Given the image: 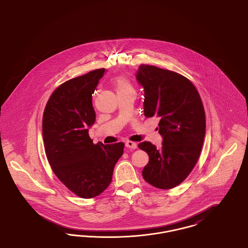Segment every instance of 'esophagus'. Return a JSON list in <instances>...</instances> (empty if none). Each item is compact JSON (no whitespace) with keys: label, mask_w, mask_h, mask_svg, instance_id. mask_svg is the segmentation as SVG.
<instances>
[{"label":"esophagus","mask_w":248,"mask_h":248,"mask_svg":"<svg viewBox=\"0 0 248 248\" xmlns=\"http://www.w3.org/2000/svg\"><path fill=\"white\" fill-rule=\"evenodd\" d=\"M125 146H126L127 148H130V149H134V150L138 148V144H137L136 142L126 141L125 142Z\"/></svg>","instance_id":"esophagus-1"}]
</instances>
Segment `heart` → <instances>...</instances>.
I'll return each mask as SVG.
<instances>
[{
  "label": "heart",
  "mask_w": 248,
  "mask_h": 248,
  "mask_svg": "<svg viewBox=\"0 0 248 248\" xmlns=\"http://www.w3.org/2000/svg\"><path fill=\"white\" fill-rule=\"evenodd\" d=\"M113 87L116 91L117 94L125 93L127 91L134 90L129 80L124 76H118L113 81Z\"/></svg>",
  "instance_id": "obj_1"
}]
</instances>
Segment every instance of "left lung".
<instances>
[{
    "mask_svg": "<svg viewBox=\"0 0 248 248\" xmlns=\"http://www.w3.org/2000/svg\"><path fill=\"white\" fill-rule=\"evenodd\" d=\"M137 81L144 89V115L159 119L162 148L139 144L149 155L143 178L158 189L180 184L196 165L205 135V114L200 94L189 79L174 71L140 65Z\"/></svg>",
    "mask_w": 248,
    "mask_h": 248,
    "instance_id": "left-lung-1",
    "label": "left lung"
}]
</instances>
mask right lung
Segmentation results:
<instances>
[{"label":"right lung","instance_id":"obj_1","mask_svg":"<svg viewBox=\"0 0 248 248\" xmlns=\"http://www.w3.org/2000/svg\"><path fill=\"white\" fill-rule=\"evenodd\" d=\"M105 71H90L59 85L48 99L43 117L45 150L52 170L68 189L84 199L108 187L124 154L123 142L94 145L88 134L95 122L92 94Z\"/></svg>","mask_w":248,"mask_h":248}]
</instances>
